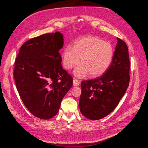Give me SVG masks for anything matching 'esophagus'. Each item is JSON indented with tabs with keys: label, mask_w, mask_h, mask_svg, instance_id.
Returning <instances> with one entry per match:
<instances>
[{
	"label": "esophagus",
	"mask_w": 148,
	"mask_h": 148,
	"mask_svg": "<svg viewBox=\"0 0 148 148\" xmlns=\"http://www.w3.org/2000/svg\"><path fill=\"white\" fill-rule=\"evenodd\" d=\"M79 82L77 80V79H74L73 80V86H79Z\"/></svg>",
	"instance_id": "1"
}]
</instances>
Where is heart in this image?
<instances>
[{
    "label": "heart",
    "mask_w": 148,
    "mask_h": 148,
    "mask_svg": "<svg viewBox=\"0 0 148 148\" xmlns=\"http://www.w3.org/2000/svg\"><path fill=\"white\" fill-rule=\"evenodd\" d=\"M114 56V49L110 42L96 36H88L76 41L73 47L66 46L62 53V63L66 69L81 63L74 70L79 78L89 74L96 77L104 74L110 67Z\"/></svg>",
    "instance_id": "obj_1"
}]
</instances>
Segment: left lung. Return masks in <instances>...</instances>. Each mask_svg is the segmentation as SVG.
<instances>
[{"label": "left lung", "instance_id": "8db88e82", "mask_svg": "<svg viewBox=\"0 0 148 148\" xmlns=\"http://www.w3.org/2000/svg\"><path fill=\"white\" fill-rule=\"evenodd\" d=\"M118 42L110 67L100 77L82 81L79 100L80 110L91 120H98L116 107L129 86L130 60L125 42Z\"/></svg>", "mask_w": 148, "mask_h": 148}]
</instances>
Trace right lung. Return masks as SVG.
<instances>
[{
  "label": "right lung",
  "instance_id": "obj_1",
  "mask_svg": "<svg viewBox=\"0 0 148 148\" xmlns=\"http://www.w3.org/2000/svg\"><path fill=\"white\" fill-rule=\"evenodd\" d=\"M63 37L56 32L31 38L20 48L13 75L20 97L35 116L49 119L58 113L73 77L62 66Z\"/></svg>",
  "mask_w": 148,
  "mask_h": 148
}]
</instances>
